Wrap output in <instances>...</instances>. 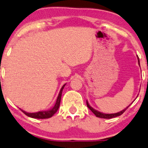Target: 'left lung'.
<instances>
[{
	"label": "left lung",
	"instance_id": "obj_1",
	"mask_svg": "<svg viewBox=\"0 0 148 148\" xmlns=\"http://www.w3.org/2000/svg\"><path fill=\"white\" fill-rule=\"evenodd\" d=\"M138 63H139L140 64V61H139V58H138ZM86 105H87V107H88V108H89L90 110H91V111L93 112V113H94L95 116H96V117L98 118H101V119H113V118H115V117H117V116H121V115H122L123 113H124L125 111H126V109L127 108H128L129 106H127V108H125V109L123 110V111L119 112V113H112V114H106V113H101V112L96 111V110L94 109V108H92V107H91L89 106V104H88V103L86 101Z\"/></svg>",
	"mask_w": 148,
	"mask_h": 148
}]
</instances>
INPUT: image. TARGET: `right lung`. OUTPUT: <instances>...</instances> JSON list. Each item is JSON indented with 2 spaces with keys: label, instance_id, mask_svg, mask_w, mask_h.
<instances>
[{
  "label": "right lung",
  "instance_id": "right-lung-1",
  "mask_svg": "<svg viewBox=\"0 0 148 148\" xmlns=\"http://www.w3.org/2000/svg\"><path fill=\"white\" fill-rule=\"evenodd\" d=\"M65 84L63 85V86L62 87L61 90L60 91V94L58 95V97L57 99V101L55 103V105L54 106V107L52 108H51L50 110H48V111H39L37 113H27L23 110L21 109L22 112L25 113L26 116H29V117L32 118V119H49L51 118L52 116L57 111L60 105V101H61V97H62V90H63Z\"/></svg>",
  "mask_w": 148,
  "mask_h": 148
}]
</instances>
